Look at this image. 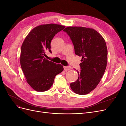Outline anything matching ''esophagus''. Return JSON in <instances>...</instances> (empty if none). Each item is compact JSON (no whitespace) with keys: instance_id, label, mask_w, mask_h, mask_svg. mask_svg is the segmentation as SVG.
<instances>
[{"instance_id":"34e87169","label":"esophagus","mask_w":126,"mask_h":126,"mask_svg":"<svg viewBox=\"0 0 126 126\" xmlns=\"http://www.w3.org/2000/svg\"><path fill=\"white\" fill-rule=\"evenodd\" d=\"M64 70L65 71H67L68 70H70L71 69V67L69 66H64L63 67Z\"/></svg>"}]
</instances>
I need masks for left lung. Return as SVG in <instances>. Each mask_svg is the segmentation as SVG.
I'll return each instance as SVG.
<instances>
[{
  "mask_svg": "<svg viewBox=\"0 0 126 126\" xmlns=\"http://www.w3.org/2000/svg\"><path fill=\"white\" fill-rule=\"evenodd\" d=\"M70 38L76 55L82 57L77 70L78 78L70 83L76 94L85 95L96 88L104 75L107 63V48L104 38L92 28L68 27L63 30Z\"/></svg>",
  "mask_w": 126,
  "mask_h": 126,
  "instance_id": "8db88e82",
  "label": "left lung"
}]
</instances>
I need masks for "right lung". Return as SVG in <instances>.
<instances>
[{"label": "right lung", "instance_id": "1", "mask_svg": "<svg viewBox=\"0 0 126 126\" xmlns=\"http://www.w3.org/2000/svg\"><path fill=\"white\" fill-rule=\"evenodd\" d=\"M65 27L57 24L40 25L27 36L21 48L20 65L27 82L37 91L48 90L55 76L63 70V66L46 59V51L50 53V43L56 34Z\"/></svg>", "mask_w": 126, "mask_h": 126}]
</instances>
